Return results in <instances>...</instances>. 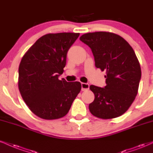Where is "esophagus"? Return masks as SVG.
<instances>
[{
    "instance_id": "1",
    "label": "esophagus",
    "mask_w": 153,
    "mask_h": 153,
    "mask_svg": "<svg viewBox=\"0 0 153 153\" xmlns=\"http://www.w3.org/2000/svg\"><path fill=\"white\" fill-rule=\"evenodd\" d=\"M89 84L88 83H84V82H82L81 83V88H82V91H88V89H89Z\"/></svg>"
}]
</instances>
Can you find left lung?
Listing matches in <instances>:
<instances>
[{"instance_id":"left-lung-1","label":"left lung","mask_w":153,"mask_h":153,"mask_svg":"<svg viewBox=\"0 0 153 153\" xmlns=\"http://www.w3.org/2000/svg\"><path fill=\"white\" fill-rule=\"evenodd\" d=\"M80 40L91 48L95 67L106 71L104 88L90 86L95 99L89 105L92 115L112 119L124 114L138 91L141 68L135 51L124 38L110 32L88 33Z\"/></svg>"}]
</instances>
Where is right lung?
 <instances>
[{"label": "right lung", "mask_w": 153, "mask_h": 153, "mask_svg": "<svg viewBox=\"0 0 153 153\" xmlns=\"http://www.w3.org/2000/svg\"><path fill=\"white\" fill-rule=\"evenodd\" d=\"M80 33H59L40 37L25 53L18 68V88L24 102L38 117L61 118L80 92V82L59 80L67 53Z\"/></svg>", "instance_id": "add662e5"}]
</instances>
